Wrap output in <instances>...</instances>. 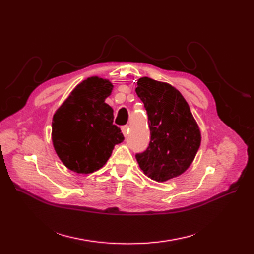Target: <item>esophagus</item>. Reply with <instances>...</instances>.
Listing matches in <instances>:
<instances>
[{
  "label": "esophagus",
  "instance_id": "esophagus-1",
  "mask_svg": "<svg viewBox=\"0 0 254 254\" xmlns=\"http://www.w3.org/2000/svg\"><path fill=\"white\" fill-rule=\"evenodd\" d=\"M122 132H123V134H124L125 136L128 134V130H129V127H128V125H124V126H122Z\"/></svg>",
  "mask_w": 254,
  "mask_h": 254
}]
</instances>
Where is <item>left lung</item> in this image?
<instances>
[{"label": "left lung", "instance_id": "obj_1", "mask_svg": "<svg viewBox=\"0 0 254 254\" xmlns=\"http://www.w3.org/2000/svg\"><path fill=\"white\" fill-rule=\"evenodd\" d=\"M135 92L148 115L149 146L135 158L150 179L164 182L186 172L201 142L189 104L170 83L142 77Z\"/></svg>", "mask_w": 254, "mask_h": 254}]
</instances>
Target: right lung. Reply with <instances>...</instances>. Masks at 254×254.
<instances>
[{
  "instance_id": "add662e5",
  "label": "right lung",
  "mask_w": 254,
  "mask_h": 254,
  "mask_svg": "<svg viewBox=\"0 0 254 254\" xmlns=\"http://www.w3.org/2000/svg\"><path fill=\"white\" fill-rule=\"evenodd\" d=\"M112 83L97 76L83 80L53 117L52 141L63 163L75 173L91 174L103 167L114 146L124 141L113 125V110L105 103Z\"/></svg>"
}]
</instances>
